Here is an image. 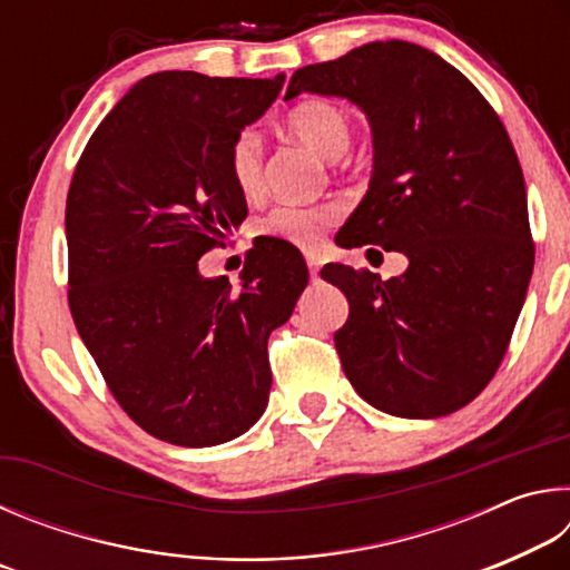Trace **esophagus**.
<instances>
[{
	"label": "esophagus",
	"mask_w": 570,
	"mask_h": 570,
	"mask_svg": "<svg viewBox=\"0 0 570 570\" xmlns=\"http://www.w3.org/2000/svg\"><path fill=\"white\" fill-rule=\"evenodd\" d=\"M306 266H308V272H312V276L316 278V274H320V266H322V258L316 254H306Z\"/></svg>",
	"instance_id": "34e87169"
}]
</instances>
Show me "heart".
Wrapping results in <instances>:
<instances>
[{
    "mask_svg": "<svg viewBox=\"0 0 570 570\" xmlns=\"http://www.w3.org/2000/svg\"><path fill=\"white\" fill-rule=\"evenodd\" d=\"M286 128L296 140L320 153L326 160L342 158L352 140V128L346 112L330 100H306L286 115ZM230 178L240 193L254 196L262 188V138L254 130L236 135L228 150ZM336 210L332 206H278L264 220V234L284 238L296 246H314L322 228L332 224Z\"/></svg>",
    "mask_w": 570,
    "mask_h": 570,
    "instance_id": "heart-1",
    "label": "heart"
}]
</instances>
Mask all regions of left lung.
<instances>
[{"label": "left lung", "mask_w": 570, "mask_h": 570, "mask_svg": "<svg viewBox=\"0 0 570 570\" xmlns=\"http://www.w3.org/2000/svg\"><path fill=\"white\" fill-rule=\"evenodd\" d=\"M302 92L354 102L372 128L370 188L336 246L410 262L387 282L322 268L350 302L334 334L346 380L394 417L465 407L493 380L533 274L525 180L503 122L465 75L402 40L302 67L286 100Z\"/></svg>", "instance_id": "8db88e82"}]
</instances>
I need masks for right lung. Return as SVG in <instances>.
<instances>
[{
  "mask_svg": "<svg viewBox=\"0 0 570 570\" xmlns=\"http://www.w3.org/2000/svg\"><path fill=\"white\" fill-rule=\"evenodd\" d=\"M282 88L284 75H150L92 132L67 193L77 332L120 407L170 445H220L256 424L268 334L308 282L282 238L256 240L238 286L198 272L248 214L228 150Z\"/></svg>",
  "mask_w": 570,
  "mask_h": 570,
  "instance_id": "obj_1",
  "label": "right lung"
}]
</instances>
